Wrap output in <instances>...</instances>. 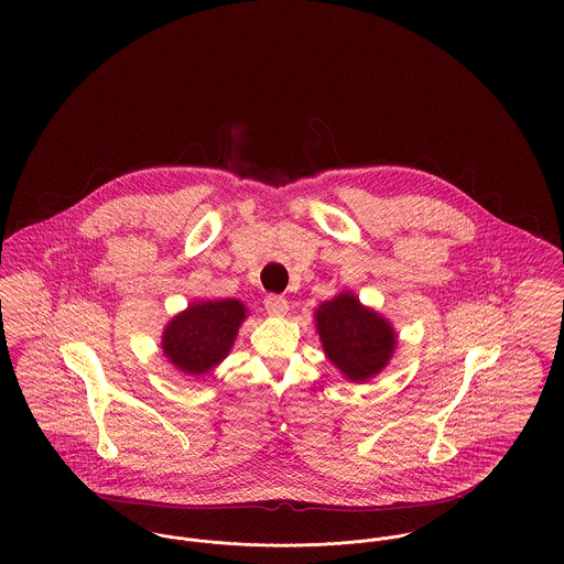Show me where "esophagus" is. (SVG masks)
Here are the masks:
<instances>
[{
  "mask_svg": "<svg viewBox=\"0 0 564 564\" xmlns=\"http://www.w3.org/2000/svg\"><path fill=\"white\" fill-rule=\"evenodd\" d=\"M264 308L271 317H282L289 313V302L282 295H267L264 297Z\"/></svg>",
  "mask_w": 564,
  "mask_h": 564,
  "instance_id": "1",
  "label": "esophagus"
}]
</instances>
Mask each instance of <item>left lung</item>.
Masks as SVG:
<instances>
[{"mask_svg": "<svg viewBox=\"0 0 564 564\" xmlns=\"http://www.w3.org/2000/svg\"><path fill=\"white\" fill-rule=\"evenodd\" d=\"M323 351L351 382L378 376L395 351V329L382 315L365 308L356 295L340 293L315 313Z\"/></svg>", "mask_w": 564, "mask_h": 564, "instance_id": "obj_1", "label": "left lung"}]
</instances>
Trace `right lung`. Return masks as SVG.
<instances>
[{
  "instance_id": "obj_1",
  "label": "right lung",
  "mask_w": 564,
  "mask_h": 564,
  "mask_svg": "<svg viewBox=\"0 0 564 564\" xmlns=\"http://www.w3.org/2000/svg\"><path fill=\"white\" fill-rule=\"evenodd\" d=\"M239 300H206L175 315L162 332V351L182 373L199 378L217 367L232 349L245 322Z\"/></svg>"
}]
</instances>
